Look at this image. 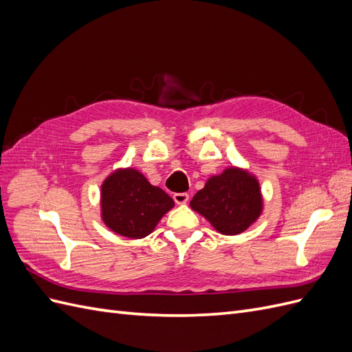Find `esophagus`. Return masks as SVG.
Here are the masks:
<instances>
[{
	"instance_id": "esophagus-1",
	"label": "esophagus",
	"mask_w": 352,
	"mask_h": 352,
	"mask_svg": "<svg viewBox=\"0 0 352 352\" xmlns=\"http://www.w3.org/2000/svg\"><path fill=\"white\" fill-rule=\"evenodd\" d=\"M173 199H175L176 204L182 206V204H186L188 199H189V195L185 194V192H182V194H175V195H173Z\"/></svg>"
}]
</instances>
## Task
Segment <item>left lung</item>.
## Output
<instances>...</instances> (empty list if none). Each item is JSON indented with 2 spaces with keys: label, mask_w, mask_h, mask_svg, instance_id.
<instances>
[{
  "label": "left lung",
  "mask_w": 352,
  "mask_h": 352,
  "mask_svg": "<svg viewBox=\"0 0 352 352\" xmlns=\"http://www.w3.org/2000/svg\"><path fill=\"white\" fill-rule=\"evenodd\" d=\"M189 206L221 235L232 236L258 220L264 199L257 176L247 168L230 166L210 176Z\"/></svg>",
  "instance_id": "1"
}]
</instances>
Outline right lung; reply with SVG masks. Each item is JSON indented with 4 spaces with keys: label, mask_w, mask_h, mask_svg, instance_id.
I'll list each match as a JSON object with an SVG mask.
<instances>
[{
    "label": "right lung",
    "mask_w": 352,
    "mask_h": 352,
    "mask_svg": "<svg viewBox=\"0 0 352 352\" xmlns=\"http://www.w3.org/2000/svg\"><path fill=\"white\" fill-rule=\"evenodd\" d=\"M173 207L175 201L133 167L113 170L101 184V220L116 235L145 238Z\"/></svg>",
    "instance_id": "add662e5"
}]
</instances>
